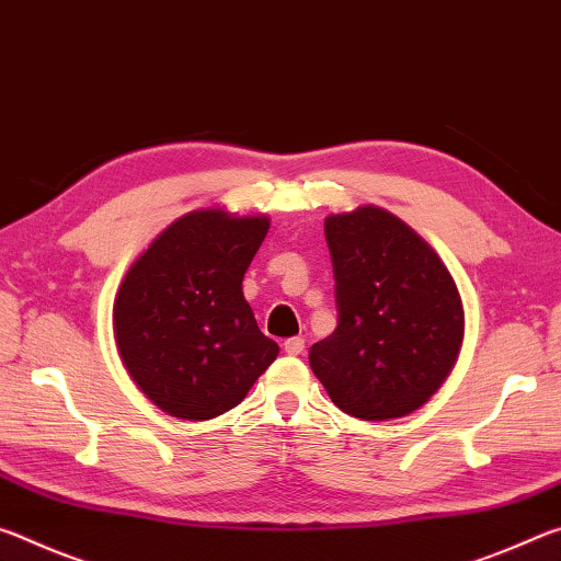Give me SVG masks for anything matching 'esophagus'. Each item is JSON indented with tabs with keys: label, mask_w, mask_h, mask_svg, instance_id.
<instances>
[{
	"label": "esophagus",
	"mask_w": 561,
	"mask_h": 561,
	"mask_svg": "<svg viewBox=\"0 0 561 561\" xmlns=\"http://www.w3.org/2000/svg\"><path fill=\"white\" fill-rule=\"evenodd\" d=\"M282 346H284V351H287L289 356H299L301 351H304V339L301 336H291V339L284 341Z\"/></svg>",
	"instance_id": "34e87169"
}]
</instances>
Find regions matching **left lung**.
Here are the masks:
<instances>
[{"label":"left lung","mask_w":561,"mask_h":561,"mask_svg":"<svg viewBox=\"0 0 561 561\" xmlns=\"http://www.w3.org/2000/svg\"><path fill=\"white\" fill-rule=\"evenodd\" d=\"M324 234L339 319L334 334L311 346V371L360 421L413 413L458 360V287L438 254L381 207L331 215Z\"/></svg>","instance_id":"8db88e82"}]
</instances>
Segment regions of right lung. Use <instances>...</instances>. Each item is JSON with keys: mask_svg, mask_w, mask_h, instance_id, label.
I'll return each instance as SVG.
<instances>
[{"mask_svg": "<svg viewBox=\"0 0 561 561\" xmlns=\"http://www.w3.org/2000/svg\"><path fill=\"white\" fill-rule=\"evenodd\" d=\"M267 230V217L187 213L123 279L113 307L121 358L168 415H222L277 358L279 346L262 334L242 294Z\"/></svg>", "mask_w": 561, "mask_h": 561, "instance_id": "obj_1", "label": "right lung"}]
</instances>
